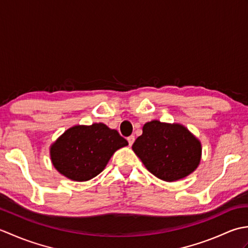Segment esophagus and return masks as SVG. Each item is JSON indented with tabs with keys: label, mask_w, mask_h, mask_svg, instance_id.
<instances>
[{
	"label": "esophagus",
	"mask_w": 248,
	"mask_h": 248,
	"mask_svg": "<svg viewBox=\"0 0 248 248\" xmlns=\"http://www.w3.org/2000/svg\"><path fill=\"white\" fill-rule=\"evenodd\" d=\"M127 140H128V143H129V145H130V146H132V144L134 143V140H135L134 135H130Z\"/></svg>",
	"instance_id": "esophagus-1"
}]
</instances>
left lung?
<instances>
[{"mask_svg":"<svg viewBox=\"0 0 248 248\" xmlns=\"http://www.w3.org/2000/svg\"><path fill=\"white\" fill-rule=\"evenodd\" d=\"M133 151L152 175L164 181H176L196 170L202 155L199 140L178 124L152 120L145 124Z\"/></svg>","mask_w":248,"mask_h":248,"instance_id":"left-lung-1","label":"left lung"}]
</instances>
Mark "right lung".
I'll use <instances>...</instances> for the list:
<instances>
[{
    "mask_svg": "<svg viewBox=\"0 0 248 248\" xmlns=\"http://www.w3.org/2000/svg\"><path fill=\"white\" fill-rule=\"evenodd\" d=\"M128 141L103 124L68 129L51 147V159L62 175L75 181L96 177L114 152Z\"/></svg>",
    "mask_w": 248,
    "mask_h": 248,
    "instance_id": "right-lung-1",
    "label": "right lung"
}]
</instances>
